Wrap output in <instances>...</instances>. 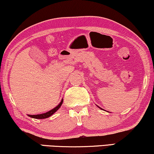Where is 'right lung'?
<instances>
[{
	"label": "right lung",
	"mask_w": 154,
	"mask_h": 154,
	"mask_svg": "<svg viewBox=\"0 0 154 154\" xmlns=\"http://www.w3.org/2000/svg\"><path fill=\"white\" fill-rule=\"evenodd\" d=\"M62 102H63V100L61 101V102L55 107V108H54L53 109H52V110L49 111L47 113H42V114H38V115H29V116L31 118H33V119H46V118L50 117V116H52L53 113H55L56 111L60 108V106H62Z\"/></svg>",
	"instance_id": "obj_1"
}]
</instances>
